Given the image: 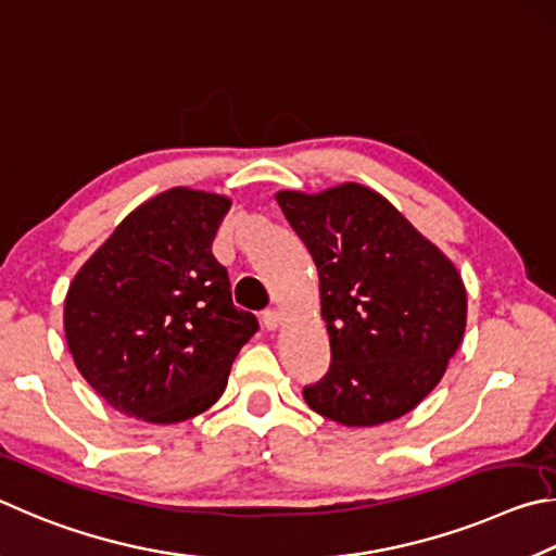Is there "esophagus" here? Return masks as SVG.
<instances>
[{
  "label": "esophagus",
  "mask_w": 556,
  "mask_h": 556,
  "mask_svg": "<svg viewBox=\"0 0 556 556\" xmlns=\"http://www.w3.org/2000/svg\"><path fill=\"white\" fill-rule=\"evenodd\" d=\"M261 323H263V327L268 329V332H276V329L280 327V315L276 313V309H266V313H263V317H261Z\"/></svg>",
  "instance_id": "obj_1"
}]
</instances>
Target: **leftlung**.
Here are the masks:
<instances>
[{"instance_id": "8db88e82", "label": "left lung", "mask_w": 556, "mask_h": 556, "mask_svg": "<svg viewBox=\"0 0 556 556\" xmlns=\"http://www.w3.org/2000/svg\"><path fill=\"white\" fill-rule=\"evenodd\" d=\"M309 251L329 334V371L305 403L344 427H376L420 405L462 346L466 288L446 253L381 192L342 182L278 190Z\"/></svg>"}]
</instances>
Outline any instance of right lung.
<instances>
[{"instance_id": "right-lung-1", "label": "right lung", "mask_w": 556, "mask_h": 556, "mask_svg": "<svg viewBox=\"0 0 556 556\" xmlns=\"http://www.w3.org/2000/svg\"><path fill=\"white\" fill-rule=\"evenodd\" d=\"M227 194L170 188L126 214L75 273L63 327L77 371L114 410L175 425L219 401L256 334L212 239Z\"/></svg>"}]
</instances>
